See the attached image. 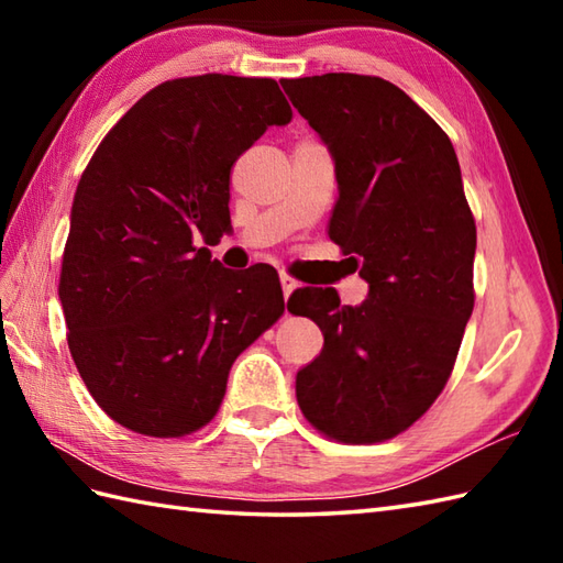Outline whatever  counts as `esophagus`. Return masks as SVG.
<instances>
[{"label":"esophagus","mask_w":563,"mask_h":563,"mask_svg":"<svg viewBox=\"0 0 563 563\" xmlns=\"http://www.w3.org/2000/svg\"><path fill=\"white\" fill-rule=\"evenodd\" d=\"M280 285H283V295H285V300H288V297L292 295V290L297 288V280L292 278V275H288V273H280Z\"/></svg>","instance_id":"34e87169"}]
</instances>
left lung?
<instances>
[{"label":"left lung","mask_w":563,"mask_h":563,"mask_svg":"<svg viewBox=\"0 0 563 563\" xmlns=\"http://www.w3.org/2000/svg\"><path fill=\"white\" fill-rule=\"evenodd\" d=\"M280 84L333 152L329 239L369 283L361 307L341 305L333 288L292 292L288 309L324 333L317 361L297 373V404L329 440H391L445 389L474 309L476 224L457 154L382 77L329 71Z\"/></svg>","instance_id":"8db88e82"}]
</instances>
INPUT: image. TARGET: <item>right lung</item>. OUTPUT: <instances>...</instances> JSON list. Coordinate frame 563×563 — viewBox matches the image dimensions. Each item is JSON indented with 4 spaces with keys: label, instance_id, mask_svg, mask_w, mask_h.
I'll list each match as a JSON object with an SVG mask.
<instances>
[{
    "label": "right lung",
    "instance_id": "obj_1",
    "mask_svg": "<svg viewBox=\"0 0 563 563\" xmlns=\"http://www.w3.org/2000/svg\"><path fill=\"white\" fill-rule=\"evenodd\" d=\"M292 111L275 79L162 81L84 169L59 271L67 345L115 423L184 438L220 411L236 355L285 312L278 273L222 268L234 162Z\"/></svg>",
    "mask_w": 563,
    "mask_h": 563
}]
</instances>
